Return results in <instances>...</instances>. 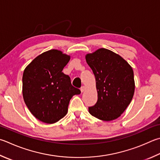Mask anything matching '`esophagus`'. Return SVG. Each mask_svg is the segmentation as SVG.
I'll use <instances>...</instances> for the list:
<instances>
[{
    "instance_id": "1",
    "label": "esophagus",
    "mask_w": 160,
    "mask_h": 160,
    "mask_svg": "<svg viewBox=\"0 0 160 160\" xmlns=\"http://www.w3.org/2000/svg\"><path fill=\"white\" fill-rule=\"evenodd\" d=\"M85 86H82V88H80V91H81V92H85Z\"/></svg>"
}]
</instances>
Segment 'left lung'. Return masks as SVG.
<instances>
[{"label":"left lung","mask_w":160,"mask_h":160,"mask_svg":"<svg viewBox=\"0 0 160 160\" xmlns=\"http://www.w3.org/2000/svg\"><path fill=\"white\" fill-rule=\"evenodd\" d=\"M96 79L98 100L89 107L92 116L103 121L117 119L133 98L135 83L131 66L120 55L105 48L85 56Z\"/></svg>","instance_id":"left-lung-1"}]
</instances>
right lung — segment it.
I'll use <instances>...</instances> for the list:
<instances>
[{
	"mask_svg": "<svg viewBox=\"0 0 160 160\" xmlns=\"http://www.w3.org/2000/svg\"><path fill=\"white\" fill-rule=\"evenodd\" d=\"M69 60L68 55L51 50L35 58L24 69L23 98L32 115L43 122L52 124L63 118L72 96L80 94L62 72Z\"/></svg>",
	"mask_w": 160,
	"mask_h": 160,
	"instance_id": "right-lung-1",
	"label": "right lung"
}]
</instances>
